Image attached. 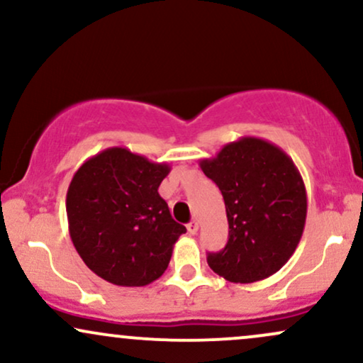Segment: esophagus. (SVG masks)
I'll use <instances>...</instances> for the list:
<instances>
[{
    "label": "esophagus",
    "instance_id": "obj_1",
    "mask_svg": "<svg viewBox=\"0 0 363 363\" xmlns=\"http://www.w3.org/2000/svg\"><path fill=\"white\" fill-rule=\"evenodd\" d=\"M186 227H187V232H189L191 235H194L196 232H198V227H199V225H198V222H196V220H193V222L187 223Z\"/></svg>",
    "mask_w": 363,
    "mask_h": 363
}]
</instances>
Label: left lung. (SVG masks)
I'll use <instances>...</instances> for the list:
<instances>
[{
  "label": "left lung",
  "mask_w": 363,
  "mask_h": 363,
  "mask_svg": "<svg viewBox=\"0 0 363 363\" xmlns=\"http://www.w3.org/2000/svg\"><path fill=\"white\" fill-rule=\"evenodd\" d=\"M199 167L222 191L228 240L208 264L232 283L280 272L295 252L307 216V193L294 160L269 141L244 136Z\"/></svg>",
  "instance_id": "1"
}]
</instances>
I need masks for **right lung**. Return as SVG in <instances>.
<instances>
[{
	"mask_svg": "<svg viewBox=\"0 0 363 363\" xmlns=\"http://www.w3.org/2000/svg\"><path fill=\"white\" fill-rule=\"evenodd\" d=\"M167 164L112 147L74 172L66 194L69 237L97 277L112 285L145 286L167 269L186 232L170 215L158 186Z\"/></svg>",
	"mask_w": 363,
	"mask_h": 363,
	"instance_id": "add662e5",
	"label": "right lung"
}]
</instances>
